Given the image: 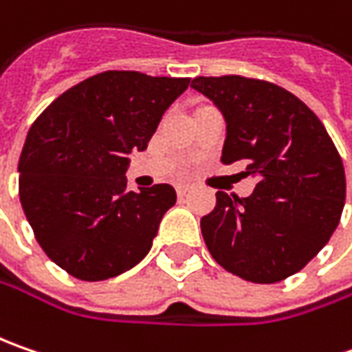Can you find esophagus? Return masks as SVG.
Instances as JSON below:
<instances>
[{
  "instance_id": "obj_1",
  "label": "esophagus",
  "mask_w": 352,
  "mask_h": 352,
  "mask_svg": "<svg viewBox=\"0 0 352 352\" xmlns=\"http://www.w3.org/2000/svg\"><path fill=\"white\" fill-rule=\"evenodd\" d=\"M176 192H178V196L184 197L188 192H190V186H186V184H180V186H176Z\"/></svg>"
}]
</instances>
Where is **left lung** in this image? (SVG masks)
<instances>
[{
	"label": "left lung",
	"instance_id": "1",
	"mask_svg": "<svg viewBox=\"0 0 352 352\" xmlns=\"http://www.w3.org/2000/svg\"><path fill=\"white\" fill-rule=\"evenodd\" d=\"M192 88L227 121L221 162L243 160L249 197L217 192L201 235L227 272L274 284L327 245L346 196L343 160L318 116L288 89L245 76H197Z\"/></svg>",
	"mask_w": 352,
	"mask_h": 352
}]
</instances>
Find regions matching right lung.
I'll return each mask as SVG.
<instances>
[{
    "mask_svg": "<svg viewBox=\"0 0 352 352\" xmlns=\"http://www.w3.org/2000/svg\"><path fill=\"white\" fill-rule=\"evenodd\" d=\"M190 78L107 70L66 89L36 117L19 158V199L47 256L100 282L148 254L176 204L170 184L129 192L131 151H144Z\"/></svg>",
    "mask_w": 352,
    "mask_h": 352,
    "instance_id": "add662e5",
    "label": "right lung"
}]
</instances>
